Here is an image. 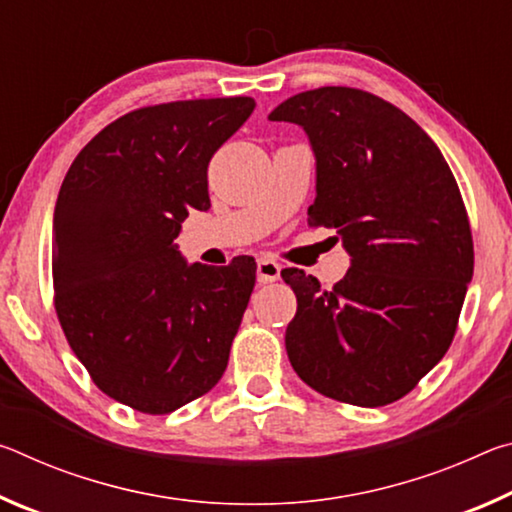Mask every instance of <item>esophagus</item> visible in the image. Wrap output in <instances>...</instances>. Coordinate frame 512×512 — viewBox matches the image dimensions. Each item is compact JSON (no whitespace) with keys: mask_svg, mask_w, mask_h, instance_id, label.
<instances>
[{"mask_svg":"<svg viewBox=\"0 0 512 512\" xmlns=\"http://www.w3.org/2000/svg\"><path fill=\"white\" fill-rule=\"evenodd\" d=\"M280 271L282 266L275 262L271 257H259L257 259V282L259 284H268L280 280Z\"/></svg>","mask_w":512,"mask_h":512,"instance_id":"34e87169","label":"esophagus"}]
</instances>
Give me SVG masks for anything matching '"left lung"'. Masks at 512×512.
Instances as JSON below:
<instances>
[{"instance_id": "left-lung-1", "label": "left lung", "mask_w": 512, "mask_h": 512, "mask_svg": "<svg viewBox=\"0 0 512 512\" xmlns=\"http://www.w3.org/2000/svg\"><path fill=\"white\" fill-rule=\"evenodd\" d=\"M271 121L307 133L316 155L311 228H334L350 253L341 282L287 268L298 298L287 327L293 370L354 406L400 400L445 357L474 273L461 192L431 137L393 103L357 88H318Z\"/></svg>"}]
</instances>
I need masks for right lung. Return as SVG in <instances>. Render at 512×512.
Instances as JSON below:
<instances>
[{"mask_svg":"<svg viewBox=\"0 0 512 512\" xmlns=\"http://www.w3.org/2000/svg\"><path fill=\"white\" fill-rule=\"evenodd\" d=\"M255 99L128 112L83 146L54 210V305L69 348L112 400L164 415L228 366L255 287L250 259L187 264L173 239L207 210V164Z\"/></svg>","mask_w":512,"mask_h":512,"instance_id":"obj_1","label":"right lung"}]
</instances>
